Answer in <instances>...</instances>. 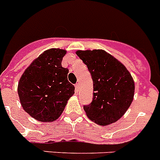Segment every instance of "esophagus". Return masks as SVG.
<instances>
[{"label": "esophagus", "mask_w": 160, "mask_h": 160, "mask_svg": "<svg viewBox=\"0 0 160 160\" xmlns=\"http://www.w3.org/2000/svg\"><path fill=\"white\" fill-rule=\"evenodd\" d=\"M74 87H75V91L78 93V88H79L78 83H76V84L74 85Z\"/></svg>", "instance_id": "obj_1"}]
</instances>
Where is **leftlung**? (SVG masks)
Instances as JSON below:
<instances>
[{
  "instance_id": "1",
  "label": "left lung",
  "mask_w": 160,
  "mask_h": 160,
  "mask_svg": "<svg viewBox=\"0 0 160 160\" xmlns=\"http://www.w3.org/2000/svg\"><path fill=\"white\" fill-rule=\"evenodd\" d=\"M76 54L88 68L93 80V99L83 108L99 125L114 123L128 110L134 95V82L121 62L102 49L78 50Z\"/></svg>"
}]
</instances>
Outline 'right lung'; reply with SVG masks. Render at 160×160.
<instances>
[{
    "instance_id": "1",
    "label": "right lung",
    "mask_w": 160,
    "mask_h": 160,
    "mask_svg": "<svg viewBox=\"0 0 160 160\" xmlns=\"http://www.w3.org/2000/svg\"><path fill=\"white\" fill-rule=\"evenodd\" d=\"M65 54L64 49L46 50L19 80L18 93L22 107L37 121L52 122L58 119L74 94V86L67 78L69 69L61 65Z\"/></svg>"
}]
</instances>
